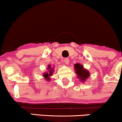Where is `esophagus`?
I'll return each instance as SVG.
<instances>
[{"mask_svg":"<svg viewBox=\"0 0 122 122\" xmlns=\"http://www.w3.org/2000/svg\"><path fill=\"white\" fill-rule=\"evenodd\" d=\"M64 62L65 63V64H69V60L68 59V58H65V59L64 60Z\"/></svg>","mask_w":122,"mask_h":122,"instance_id":"1","label":"esophagus"}]
</instances>
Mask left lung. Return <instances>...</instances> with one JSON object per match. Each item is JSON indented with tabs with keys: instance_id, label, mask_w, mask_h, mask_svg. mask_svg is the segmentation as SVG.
<instances>
[{
	"instance_id": "left-lung-1",
	"label": "left lung",
	"mask_w": 122,
	"mask_h": 122,
	"mask_svg": "<svg viewBox=\"0 0 122 122\" xmlns=\"http://www.w3.org/2000/svg\"><path fill=\"white\" fill-rule=\"evenodd\" d=\"M74 66L75 73L77 74V77L80 82H84L86 81L88 78L90 76V73L89 71L85 69L82 64L77 63Z\"/></svg>"
}]
</instances>
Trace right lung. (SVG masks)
Returning a JSON list of instances; mask_svg holds the SVG:
<instances>
[{
  "mask_svg": "<svg viewBox=\"0 0 122 122\" xmlns=\"http://www.w3.org/2000/svg\"><path fill=\"white\" fill-rule=\"evenodd\" d=\"M47 70H48V71L43 73V77L47 81H49L50 80H51L50 77H51L53 75V72H54V68H53V66L51 65H48Z\"/></svg>",
  "mask_w": 122,
  "mask_h": 122,
  "instance_id": "obj_1",
  "label": "right lung"
}]
</instances>
